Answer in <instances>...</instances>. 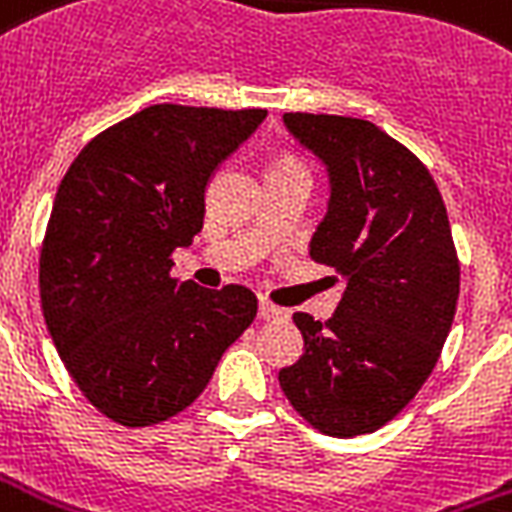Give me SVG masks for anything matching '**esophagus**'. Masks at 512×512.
I'll return each instance as SVG.
<instances>
[{
    "instance_id": "esophagus-1",
    "label": "esophagus",
    "mask_w": 512,
    "mask_h": 512,
    "mask_svg": "<svg viewBox=\"0 0 512 512\" xmlns=\"http://www.w3.org/2000/svg\"><path fill=\"white\" fill-rule=\"evenodd\" d=\"M257 317L265 319V322H271V319H284L287 314H284L282 308H276V306H271V303L260 300V306H257Z\"/></svg>"
}]
</instances>
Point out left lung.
I'll return each instance as SVG.
<instances>
[{
    "instance_id": "8db88e82",
    "label": "left lung",
    "mask_w": 512,
    "mask_h": 512,
    "mask_svg": "<svg viewBox=\"0 0 512 512\" xmlns=\"http://www.w3.org/2000/svg\"><path fill=\"white\" fill-rule=\"evenodd\" d=\"M284 128L325 166L330 198L308 255L346 287L325 325L292 317L303 354L279 384L319 432L354 438L395 419L435 368L459 260L438 185L411 150L360 117L287 112Z\"/></svg>"
}]
</instances>
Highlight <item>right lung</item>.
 Wrapping results in <instances>:
<instances>
[{"label":"right lung","instance_id":"1","mask_svg":"<svg viewBox=\"0 0 512 512\" xmlns=\"http://www.w3.org/2000/svg\"><path fill=\"white\" fill-rule=\"evenodd\" d=\"M265 115L155 104L85 144L58 185L42 314L74 384L123 427L187 408L255 319L247 287L171 279L169 255L204 228L206 187Z\"/></svg>","mask_w":512,"mask_h":512}]
</instances>
